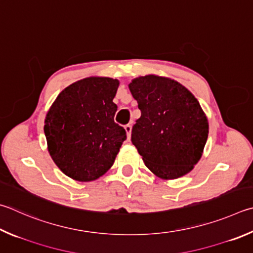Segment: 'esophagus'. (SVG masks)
Returning <instances> with one entry per match:
<instances>
[{
  "mask_svg": "<svg viewBox=\"0 0 253 253\" xmlns=\"http://www.w3.org/2000/svg\"><path fill=\"white\" fill-rule=\"evenodd\" d=\"M125 130L127 132L128 138H130V135H131V125H130V124H127V125L125 126Z\"/></svg>",
  "mask_w": 253,
  "mask_h": 253,
  "instance_id": "esophagus-1",
  "label": "esophagus"
}]
</instances>
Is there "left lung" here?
<instances>
[{"label":"left lung","mask_w":253,"mask_h":253,"mask_svg":"<svg viewBox=\"0 0 253 253\" xmlns=\"http://www.w3.org/2000/svg\"><path fill=\"white\" fill-rule=\"evenodd\" d=\"M128 87L141 112L131 142L146 167L165 180L190 172L209 134L198 100L180 83L158 75L136 77Z\"/></svg>","instance_id":"8db88e82"}]
</instances>
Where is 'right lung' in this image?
Here are the masks:
<instances>
[{"instance_id":"1","label":"right lung","mask_w":253,"mask_h":253,"mask_svg":"<svg viewBox=\"0 0 253 253\" xmlns=\"http://www.w3.org/2000/svg\"><path fill=\"white\" fill-rule=\"evenodd\" d=\"M118 86L111 77H86L64 88L46 114L48 153L76 181H93L107 172L126 139V130L114 122Z\"/></svg>"}]
</instances>
